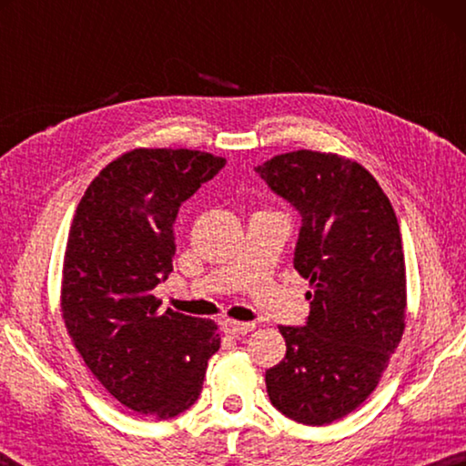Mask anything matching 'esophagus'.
Listing matches in <instances>:
<instances>
[{
  "label": "esophagus",
  "mask_w": 466,
  "mask_h": 466,
  "mask_svg": "<svg viewBox=\"0 0 466 466\" xmlns=\"http://www.w3.org/2000/svg\"><path fill=\"white\" fill-rule=\"evenodd\" d=\"M255 329V325H252V322H238V320H224L222 322V330L226 335H234V337H242V335H247V333H250V330Z\"/></svg>",
  "instance_id": "obj_1"
}]
</instances>
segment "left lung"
Returning a JSON list of instances; mask_svg holds the SVG:
<instances>
[{
    "instance_id": "8db88e82",
    "label": "left lung",
    "mask_w": 466,
    "mask_h": 466,
    "mask_svg": "<svg viewBox=\"0 0 466 466\" xmlns=\"http://www.w3.org/2000/svg\"><path fill=\"white\" fill-rule=\"evenodd\" d=\"M302 216L294 269L310 281L306 327H279L265 372L275 409L304 425L350 415L374 392L405 330L400 228L376 178L339 154H279L255 168Z\"/></svg>"
}]
</instances>
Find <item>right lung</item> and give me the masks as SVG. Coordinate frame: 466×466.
<instances>
[{"label": "right lung", "mask_w": 466, "mask_h": 466, "mask_svg": "<svg viewBox=\"0 0 466 466\" xmlns=\"http://www.w3.org/2000/svg\"><path fill=\"white\" fill-rule=\"evenodd\" d=\"M224 164L199 149H131L98 172L69 228L61 278L67 333L98 382L152 420H170L199 399L219 350L214 320L160 314L152 289L172 271L180 203Z\"/></svg>", "instance_id": "1"}]
</instances>
